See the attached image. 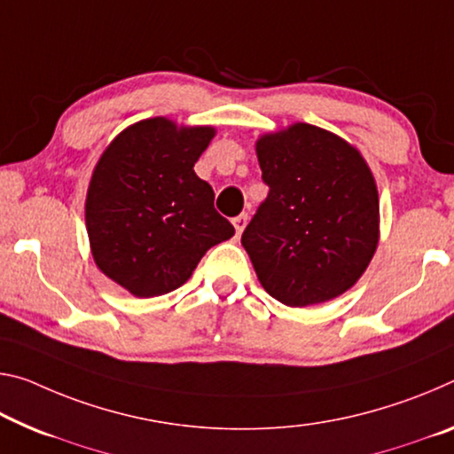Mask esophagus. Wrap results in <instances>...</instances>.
Returning a JSON list of instances; mask_svg holds the SVG:
<instances>
[{
  "label": "esophagus",
  "instance_id": "34e87169",
  "mask_svg": "<svg viewBox=\"0 0 454 454\" xmlns=\"http://www.w3.org/2000/svg\"><path fill=\"white\" fill-rule=\"evenodd\" d=\"M232 224L236 228V236H240L244 232V228H247V224H248V214L236 215V218L232 220Z\"/></svg>",
  "mask_w": 454,
  "mask_h": 454
}]
</instances>
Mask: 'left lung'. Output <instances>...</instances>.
<instances>
[{
	"label": "left lung",
	"instance_id": "obj_1",
	"mask_svg": "<svg viewBox=\"0 0 454 454\" xmlns=\"http://www.w3.org/2000/svg\"><path fill=\"white\" fill-rule=\"evenodd\" d=\"M269 196L242 234L264 291L289 307L354 286L380 240L378 185L359 151L325 129L293 123L261 135Z\"/></svg>",
	"mask_w": 454,
	"mask_h": 454
}]
</instances>
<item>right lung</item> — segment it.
Here are the masks:
<instances>
[{
	"mask_svg": "<svg viewBox=\"0 0 454 454\" xmlns=\"http://www.w3.org/2000/svg\"><path fill=\"white\" fill-rule=\"evenodd\" d=\"M215 129L168 117L129 125L92 171L84 220L103 275L135 297H160L192 277L207 250L234 236L212 185L193 165Z\"/></svg>",
	"mask_w": 454,
	"mask_h": 454,
	"instance_id": "add662e5",
	"label": "right lung"
}]
</instances>
